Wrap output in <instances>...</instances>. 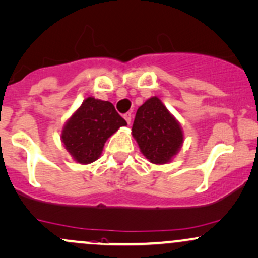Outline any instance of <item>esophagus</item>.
I'll return each instance as SVG.
<instances>
[{
  "instance_id": "obj_1",
  "label": "esophagus",
  "mask_w": 258,
  "mask_h": 258,
  "mask_svg": "<svg viewBox=\"0 0 258 258\" xmlns=\"http://www.w3.org/2000/svg\"><path fill=\"white\" fill-rule=\"evenodd\" d=\"M123 118H124V120H126V122L130 124V123H131V118H132V115L130 114V112H127V114H124V115H123Z\"/></svg>"
}]
</instances>
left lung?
Listing matches in <instances>:
<instances>
[{
	"mask_svg": "<svg viewBox=\"0 0 258 258\" xmlns=\"http://www.w3.org/2000/svg\"><path fill=\"white\" fill-rule=\"evenodd\" d=\"M132 136L140 151L152 164H168L183 143L181 124L158 97H152L138 107Z\"/></svg>",
	"mask_w": 258,
	"mask_h": 258,
	"instance_id": "left-lung-1",
	"label": "left lung"
}]
</instances>
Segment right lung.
Listing matches in <instances>:
<instances>
[{
    "instance_id": "right-lung-1",
    "label": "right lung",
    "mask_w": 258,
    "mask_h": 258,
    "mask_svg": "<svg viewBox=\"0 0 258 258\" xmlns=\"http://www.w3.org/2000/svg\"><path fill=\"white\" fill-rule=\"evenodd\" d=\"M126 124L110 101L88 97L64 123L61 142L73 160L86 165L99 159L107 138Z\"/></svg>"
}]
</instances>
